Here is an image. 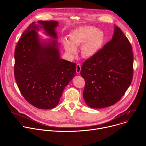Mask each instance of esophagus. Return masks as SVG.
I'll return each mask as SVG.
<instances>
[{
	"label": "esophagus",
	"mask_w": 146,
	"mask_h": 146,
	"mask_svg": "<svg viewBox=\"0 0 146 146\" xmlns=\"http://www.w3.org/2000/svg\"><path fill=\"white\" fill-rule=\"evenodd\" d=\"M81 71V65L80 64H77L76 65V73L77 74H79Z\"/></svg>",
	"instance_id": "esophagus-1"
}]
</instances>
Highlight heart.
I'll list each match as a JSON object with an SVG mask.
<instances>
[{"instance_id": "b5f03b06", "label": "heart", "mask_w": 146, "mask_h": 146, "mask_svg": "<svg viewBox=\"0 0 146 146\" xmlns=\"http://www.w3.org/2000/svg\"><path fill=\"white\" fill-rule=\"evenodd\" d=\"M105 41L104 32L92 26L78 27L70 33L69 41L66 38L62 40L66 51L71 54L76 53V47L82 44L81 54L85 58L96 56L102 49Z\"/></svg>"}]
</instances>
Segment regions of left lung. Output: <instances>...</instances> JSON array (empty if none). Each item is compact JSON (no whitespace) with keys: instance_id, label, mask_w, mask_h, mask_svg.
Returning a JSON list of instances; mask_svg holds the SVG:
<instances>
[{"instance_id":"obj_1","label":"left lung","mask_w":146,"mask_h":146,"mask_svg":"<svg viewBox=\"0 0 146 146\" xmlns=\"http://www.w3.org/2000/svg\"><path fill=\"white\" fill-rule=\"evenodd\" d=\"M133 65L131 44L121 29L114 25L111 40L81 67L80 74L85 80L83 97L87 105L102 109L119 101L131 85Z\"/></svg>"}]
</instances>
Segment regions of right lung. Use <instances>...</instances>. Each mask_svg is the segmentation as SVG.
<instances>
[{"label": "right lung", "mask_w": 146, "mask_h": 146, "mask_svg": "<svg viewBox=\"0 0 146 146\" xmlns=\"http://www.w3.org/2000/svg\"><path fill=\"white\" fill-rule=\"evenodd\" d=\"M29 25L19 38L14 53V76L25 100L40 109L58 105L63 91L76 73V64L60 59L55 21H38ZM40 28L52 39L42 40ZM55 39V40L54 39Z\"/></svg>", "instance_id": "add662e5"}]
</instances>
